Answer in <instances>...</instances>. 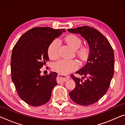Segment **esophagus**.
<instances>
[{"instance_id": "esophagus-1", "label": "esophagus", "mask_w": 125, "mask_h": 125, "mask_svg": "<svg viewBox=\"0 0 125 125\" xmlns=\"http://www.w3.org/2000/svg\"><path fill=\"white\" fill-rule=\"evenodd\" d=\"M69 79H70L69 76H63V75L58 74V76H57V82H58V83H60L66 82Z\"/></svg>"}]
</instances>
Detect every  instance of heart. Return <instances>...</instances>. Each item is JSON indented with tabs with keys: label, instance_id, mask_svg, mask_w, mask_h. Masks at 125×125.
<instances>
[{
	"label": "heart",
	"instance_id": "obj_1",
	"mask_svg": "<svg viewBox=\"0 0 125 125\" xmlns=\"http://www.w3.org/2000/svg\"><path fill=\"white\" fill-rule=\"evenodd\" d=\"M64 41L71 48L77 50L81 47L82 41L78 37L75 35H69L64 38ZM59 42L58 41H54L51 43L48 47V54L50 58L56 59L59 56ZM88 51L85 47H82L79 51L78 54L81 58H84L87 56ZM78 64L75 60H66L60 59L53 64V69L55 72L65 75L68 74L77 69Z\"/></svg>",
	"mask_w": 125,
	"mask_h": 125
}]
</instances>
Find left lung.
<instances>
[{"mask_svg": "<svg viewBox=\"0 0 125 125\" xmlns=\"http://www.w3.org/2000/svg\"><path fill=\"white\" fill-rule=\"evenodd\" d=\"M68 31L80 34L88 43L90 48L86 65L76 72L83 76L82 78L71 75L76 87L69 94L77 104L91 105L100 100L110 86L114 74V51L106 38L94 28L80 27L68 29Z\"/></svg>", "mask_w": 125, "mask_h": 125, "instance_id": "obj_1", "label": "left lung"}]
</instances>
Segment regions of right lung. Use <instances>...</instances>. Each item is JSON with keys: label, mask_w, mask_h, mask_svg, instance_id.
Instances as JSON below:
<instances>
[{"label": "right lung", "mask_w": 125, "mask_h": 125, "mask_svg": "<svg viewBox=\"0 0 125 125\" xmlns=\"http://www.w3.org/2000/svg\"><path fill=\"white\" fill-rule=\"evenodd\" d=\"M64 31L50 27L33 28L21 35L14 47L11 80L20 98L29 105L38 106L48 102L58 84L56 72L41 76V68L49 61V46Z\"/></svg>", "instance_id": "add662e5"}]
</instances>
